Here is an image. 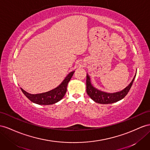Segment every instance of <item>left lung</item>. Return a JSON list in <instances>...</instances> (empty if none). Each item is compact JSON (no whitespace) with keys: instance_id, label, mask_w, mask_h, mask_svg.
<instances>
[{"instance_id":"left-lung-1","label":"left lung","mask_w":150,"mask_h":150,"mask_svg":"<svg viewBox=\"0 0 150 150\" xmlns=\"http://www.w3.org/2000/svg\"><path fill=\"white\" fill-rule=\"evenodd\" d=\"M135 77L136 75L133 78L132 82L123 90L115 92V93H107V92L103 91L96 88L91 83L90 76L87 74L86 92L89 96L96 103L105 105L112 104V103H116L124 98L131 88Z\"/></svg>"}]
</instances>
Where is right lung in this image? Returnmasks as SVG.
I'll return each mask as SVG.
<instances>
[{"instance_id":"right-lung-1","label":"right lung","mask_w":150,"mask_h":150,"mask_svg":"<svg viewBox=\"0 0 150 150\" xmlns=\"http://www.w3.org/2000/svg\"><path fill=\"white\" fill-rule=\"evenodd\" d=\"M75 71H72L67 75L65 79L63 80L59 85L51 91L45 93L32 94H30L21 88L26 97L28 98L32 102L40 105H50L54 104L61 100L67 93V86L70 82Z\"/></svg>"}]
</instances>
